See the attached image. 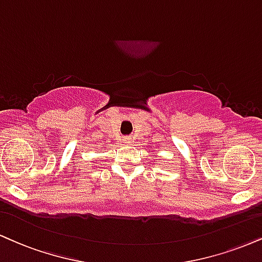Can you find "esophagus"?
Wrapping results in <instances>:
<instances>
[{"label": "esophagus", "mask_w": 262, "mask_h": 262, "mask_svg": "<svg viewBox=\"0 0 262 262\" xmlns=\"http://www.w3.org/2000/svg\"><path fill=\"white\" fill-rule=\"evenodd\" d=\"M123 140H124V143H129V141H130V138L124 137V138H123Z\"/></svg>", "instance_id": "1"}]
</instances>
